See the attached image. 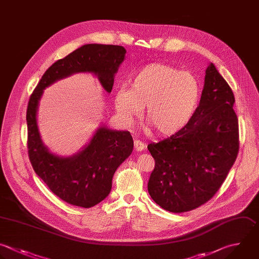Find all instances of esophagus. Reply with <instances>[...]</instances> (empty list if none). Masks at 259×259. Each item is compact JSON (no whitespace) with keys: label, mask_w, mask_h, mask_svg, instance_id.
Segmentation results:
<instances>
[{"label":"esophagus","mask_w":259,"mask_h":259,"mask_svg":"<svg viewBox=\"0 0 259 259\" xmlns=\"http://www.w3.org/2000/svg\"><path fill=\"white\" fill-rule=\"evenodd\" d=\"M134 145H135V149H136L138 152H141V151H143V150L146 149V145H145L143 142H141V141H135Z\"/></svg>","instance_id":"obj_1"}]
</instances>
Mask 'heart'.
I'll list each match as a JSON object with an SVG mask.
<instances>
[{
  "instance_id": "1",
  "label": "heart",
  "mask_w": 259,
  "mask_h": 259,
  "mask_svg": "<svg viewBox=\"0 0 259 259\" xmlns=\"http://www.w3.org/2000/svg\"><path fill=\"white\" fill-rule=\"evenodd\" d=\"M200 96V83L193 74L155 63L138 71L130 81V89L118 88L113 102L126 124H132L146 105L147 121L159 135L170 136L191 121Z\"/></svg>"
}]
</instances>
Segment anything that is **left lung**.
Wrapping results in <instances>:
<instances>
[{
  "mask_svg": "<svg viewBox=\"0 0 259 259\" xmlns=\"http://www.w3.org/2000/svg\"><path fill=\"white\" fill-rule=\"evenodd\" d=\"M234 102L232 89L210 63L191 121L170 138L148 146L155 160L148 191L162 208L188 211L219 190L239 151Z\"/></svg>",
  "mask_w": 259,
  "mask_h": 259,
  "instance_id": "obj_1",
  "label": "left lung"
}]
</instances>
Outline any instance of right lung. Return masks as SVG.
Listing matches in <instances>:
<instances>
[{
  "mask_svg": "<svg viewBox=\"0 0 259 259\" xmlns=\"http://www.w3.org/2000/svg\"><path fill=\"white\" fill-rule=\"evenodd\" d=\"M125 54V49L120 46L85 45L52 65L30 96L26 121L31 165L48 187L70 204L88 208L109 194L116 169L133 152V137L127 131L102 125L77 154L70 157L56 155L44 144L38 130L40 98L47 87L77 73L93 74L102 88L110 93Z\"/></svg>",
  "mask_w": 259,
  "mask_h": 259,
  "instance_id": "1",
  "label": "right lung"
}]
</instances>
